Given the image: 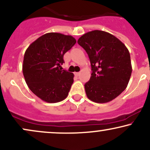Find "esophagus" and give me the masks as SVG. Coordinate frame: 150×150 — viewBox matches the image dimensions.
I'll return each instance as SVG.
<instances>
[{
    "mask_svg": "<svg viewBox=\"0 0 150 150\" xmlns=\"http://www.w3.org/2000/svg\"><path fill=\"white\" fill-rule=\"evenodd\" d=\"M80 74H81V72H75L74 74H75V76H79L80 75Z\"/></svg>",
    "mask_w": 150,
    "mask_h": 150,
    "instance_id": "34e87169",
    "label": "esophagus"
}]
</instances>
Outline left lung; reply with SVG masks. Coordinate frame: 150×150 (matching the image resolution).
Returning a JSON list of instances; mask_svg holds the SVG:
<instances>
[{
	"label": "left lung",
	"instance_id": "1",
	"mask_svg": "<svg viewBox=\"0 0 150 150\" xmlns=\"http://www.w3.org/2000/svg\"><path fill=\"white\" fill-rule=\"evenodd\" d=\"M78 44L86 50L91 64L90 79L85 84L87 97L107 103L126 89L132 72L129 50L120 40L102 30L82 35Z\"/></svg>",
	"mask_w": 150,
	"mask_h": 150
}]
</instances>
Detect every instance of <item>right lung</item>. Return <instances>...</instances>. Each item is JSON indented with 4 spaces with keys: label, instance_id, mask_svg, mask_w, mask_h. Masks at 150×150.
Instances as JSON below:
<instances>
[{
    "label": "right lung",
    "instance_id": "right-lung-1",
    "mask_svg": "<svg viewBox=\"0 0 150 150\" xmlns=\"http://www.w3.org/2000/svg\"><path fill=\"white\" fill-rule=\"evenodd\" d=\"M75 38L49 33L37 39L24 54L23 74L33 93L48 103H56L67 97L74 82V74L62 70L63 56L76 44Z\"/></svg>",
    "mask_w": 150,
    "mask_h": 150
}]
</instances>
